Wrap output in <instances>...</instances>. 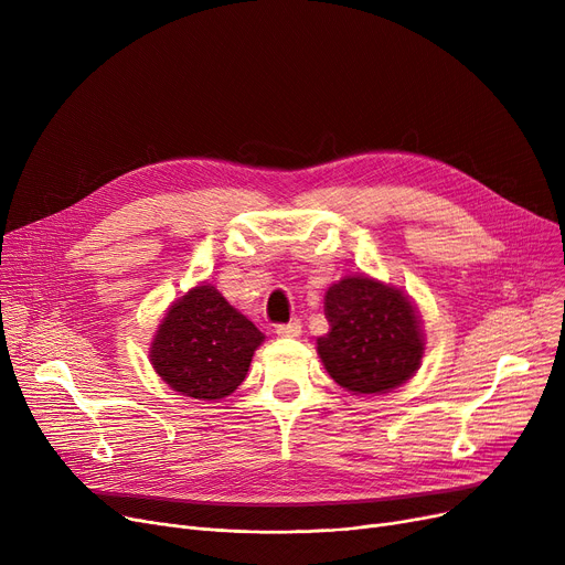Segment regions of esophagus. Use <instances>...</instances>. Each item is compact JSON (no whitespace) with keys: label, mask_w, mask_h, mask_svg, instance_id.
<instances>
[{"label":"esophagus","mask_w":565,"mask_h":565,"mask_svg":"<svg viewBox=\"0 0 565 565\" xmlns=\"http://www.w3.org/2000/svg\"><path fill=\"white\" fill-rule=\"evenodd\" d=\"M300 334H302L300 320H290L286 324H277V337H281V339H292V337H300Z\"/></svg>","instance_id":"esophagus-1"}]
</instances>
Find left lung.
<instances>
[{
  "instance_id": "8db88e82",
  "label": "left lung",
  "mask_w": 565,
  "mask_h": 565,
  "mask_svg": "<svg viewBox=\"0 0 565 565\" xmlns=\"http://www.w3.org/2000/svg\"><path fill=\"white\" fill-rule=\"evenodd\" d=\"M330 332L318 358L341 390L375 396L398 390L419 371L426 337L417 305L403 288L369 275H345L324 295Z\"/></svg>"
}]
</instances>
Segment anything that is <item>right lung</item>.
I'll use <instances>...</instances> for the list:
<instances>
[{"label": "right lung", "mask_w": 565, "mask_h": 565, "mask_svg": "<svg viewBox=\"0 0 565 565\" xmlns=\"http://www.w3.org/2000/svg\"><path fill=\"white\" fill-rule=\"evenodd\" d=\"M265 341L256 324L231 307L213 284H196L171 302L148 348L156 373L178 394L222 401L245 380Z\"/></svg>", "instance_id": "obj_1"}]
</instances>
